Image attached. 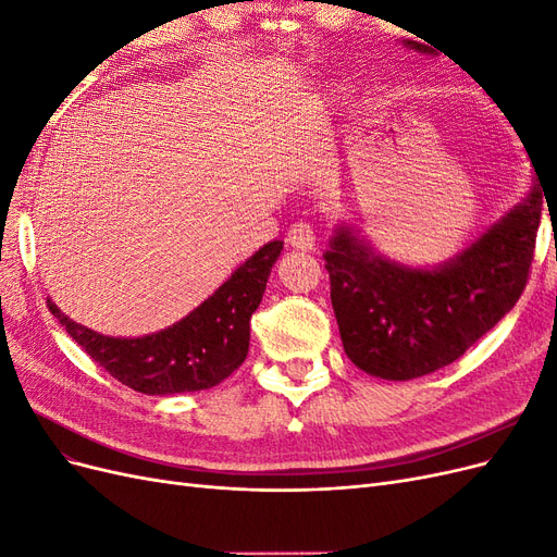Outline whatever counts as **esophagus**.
<instances>
[{
    "label": "esophagus",
    "instance_id": "esophagus-1",
    "mask_svg": "<svg viewBox=\"0 0 557 557\" xmlns=\"http://www.w3.org/2000/svg\"><path fill=\"white\" fill-rule=\"evenodd\" d=\"M288 244L299 250H311L315 246V230L311 223L299 221L288 230Z\"/></svg>",
    "mask_w": 557,
    "mask_h": 557
}]
</instances>
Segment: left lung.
<instances>
[{
    "mask_svg": "<svg viewBox=\"0 0 557 557\" xmlns=\"http://www.w3.org/2000/svg\"><path fill=\"white\" fill-rule=\"evenodd\" d=\"M542 185L460 256L409 269L374 256L348 227L325 252L346 356L362 372L409 381L465 356L525 290L542 221Z\"/></svg>",
    "mask_w": 557,
    "mask_h": 557,
    "instance_id": "left-lung-1",
    "label": "left lung"
}]
</instances>
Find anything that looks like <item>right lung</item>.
<instances>
[{"label": "right lung", "instance_id": "right-lung-1", "mask_svg": "<svg viewBox=\"0 0 557 557\" xmlns=\"http://www.w3.org/2000/svg\"><path fill=\"white\" fill-rule=\"evenodd\" d=\"M283 242H269L248 258L205 305L158 334L113 339L48 309L66 334L113 379L144 395L197 393L225 381L248 356L250 315L260 307L267 278Z\"/></svg>", "mask_w": 557, "mask_h": 557}]
</instances>
